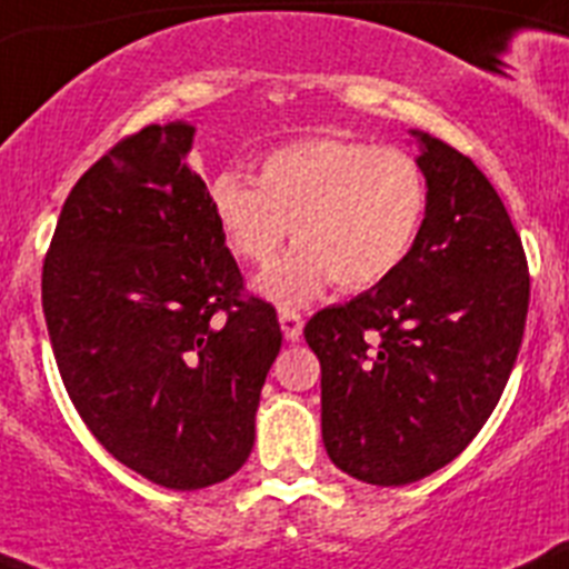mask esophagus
Instances as JSON below:
<instances>
[{"label": "esophagus", "instance_id": "obj_1", "mask_svg": "<svg viewBox=\"0 0 569 569\" xmlns=\"http://www.w3.org/2000/svg\"><path fill=\"white\" fill-rule=\"evenodd\" d=\"M278 320H280V329H283L286 340H291V342L300 340V335H303V317L297 315V311L280 309Z\"/></svg>", "mask_w": 569, "mask_h": 569}]
</instances>
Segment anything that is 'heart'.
<instances>
[{
    "mask_svg": "<svg viewBox=\"0 0 569 569\" xmlns=\"http://www.w3.org/2000/svg\"><path fill=\"white\" fill-rule=\"evenodd\" d=\"M209 207L229 249L269 266L289 238L300 243L254 289L280 309L311 303L329 283L366 289L411 254L428 209V181L413 156L351 138H306L260 161L258 181L221 172Z\"/></svg>",
    "mask_w": 569,
    "mask_h": 569,
    "instance_id": "b5f03b06",
    "label": "heart"
}]
</instances>
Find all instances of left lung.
<instances>
[{
	"instance_id": "8db88e82",
	"label": "left lung",
	"mask_w": 569,
	"mask_h": 569,
	"mask_svg": "<svg viewBox=\"0 0 569 569\" xmlns=\"http://www.w3.org/2000/svg\"><path fill=\"white\" fill-rule=\"evenodd\" d=\"M428 209L397 272L306 322L320 360L322 445L342 473L397 488L468 448L508 386L530 278L482 170L411 130Z\"/></svg>"
}]
</instances>
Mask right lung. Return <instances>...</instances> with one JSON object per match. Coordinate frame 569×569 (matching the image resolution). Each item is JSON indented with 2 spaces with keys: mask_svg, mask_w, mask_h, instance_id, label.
I'll list each match as a JSON object with an SVG mask.
<instances>
[{
  "mask_svg": "<svg viewBox=\"0 0 569 569\" xmlns=\"http://www.w3.org/2000/svg\"><path fill=\"white\" fill-rule=\"evenodd\" d=\"M196 127H144L70 189L42 309L76 411L112 457L170 490L240 470L280 351L187 156Z\"/></svg>",
  "mask_w": 569,
  "mask_h": 569,
  "instance_id": "1",
  "label": "right lung"
}]
</instances>
